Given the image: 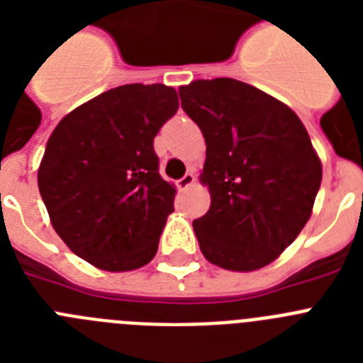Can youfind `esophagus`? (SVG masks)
Returning a JSON list of instances; mask_svg holds the SVG:
<instances>
[{"label":"esophagus","mask_w":363,"mask_h":363,"mask_svg":"<svg viewBox=\"0 0 363 363\" xmlns=\"http://www.w3.org/2000/svg\"><path fill=\"white\" fill-rule=\"evenodd\" d=\"M194 179H196L194 178V172H187V174H184L178 179V189L179 191H185V189H189L194 184Z\"/></svg>","instance_id":"esophagus-1"}]
</instances>
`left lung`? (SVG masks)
Masks as SVG:
<instances>
[{
  "label": "left lung",
  "mask_w": 363,
  "mask_h": 363,
  "mask_svg": "<svg viewBox=\"0 0 363 363\" xmlns=\"http://www.w3.org/2000/svg\"><path fill=\"white\" fill-rule=\"evenodd\" d=\"M182 108L207 143L201 182L211 207L192 221L211 264L256 271L296 240L322 184V163L300 118L233 78L179 86Z\"/></svg>",
  "instance_id": "8db88e82"
}]
</instances>
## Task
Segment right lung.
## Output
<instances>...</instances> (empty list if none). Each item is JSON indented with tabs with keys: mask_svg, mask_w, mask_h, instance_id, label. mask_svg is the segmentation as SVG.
<instances>
[{
	"mask_svg": "<svg viewBox=\"0 0 363 363\" xmlns=\"http://www.w3.org/2000/svg\"><path fill=\"white\" fill-rule=\"evenodd\" d=\"M178 105L172 86L130 83L57 123L38 187L54 230L74 255L112 272L154 258L176 194L160 176L154 138Z\"/></svg>",
	"mask_w": 363,
	"mask_h": 363,
	"instance_id": "obj_1",
	"label": "right lung"
}]
</instances>
